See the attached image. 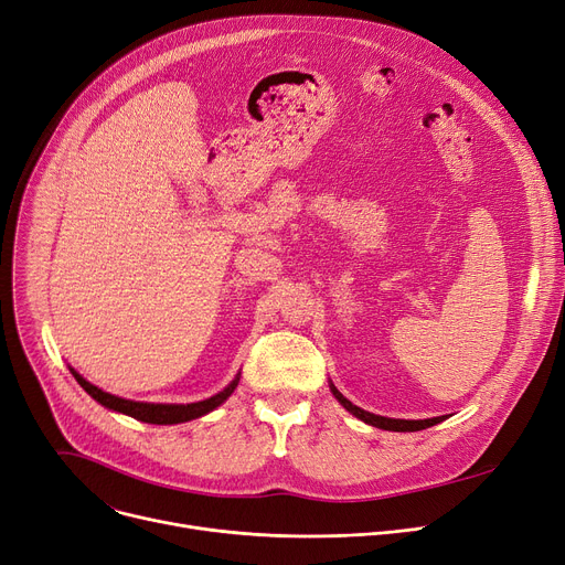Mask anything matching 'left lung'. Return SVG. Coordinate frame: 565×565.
Here are the masks:
<instances>
[{
  "label": "left lung",
  "instance_id": "obj_1",
  "mask_svg": "<svg viewBox=\"0 0 565 565\" xmlns=\"http://www.w3.org/2000/svg\"><path fill=\"white\" fill-rule=\"evenodd\" d=\"M330 390L334 394V398L352 414V417H358L360 422L369 424V426H375V428H382V430H394V433H414V430H424V428H430L439 422H444V417H433V419H390V417H380V414H373V412H366L358 405H352L337 387L330 382Z\"/></svg>",
  "mask_w": 565,
  "mask_h": 565
}]
</instances>
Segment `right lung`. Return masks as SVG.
Masks as SVG:
<instances>
[{"instance_id":"right-lung-1","label":"right lung","mask_w":565,"mask_h":565,"mask_svg":"<svg viewBox=\"0 0 565 565\" xmlns=\"http://www.w3.org/2000/svg\"><path fill=\"white\" fill-rule=\"evenodd\" d=\"M73 377L79 382V387L92 396L94 401H98L103 407L111 409V412H121V414H128V417L137 419V422H143V424H156V426H171V424H185V422H192V419H199L203 417V414L217 409L237 387V382H241V373H237L226 387L211 396L205 401H196V403H143V401H130V398H121V396H114V394H107L103 392L100 387H96V384H92L88 380H84L73 366H68Z\"/></svg>"}]
</instances>
